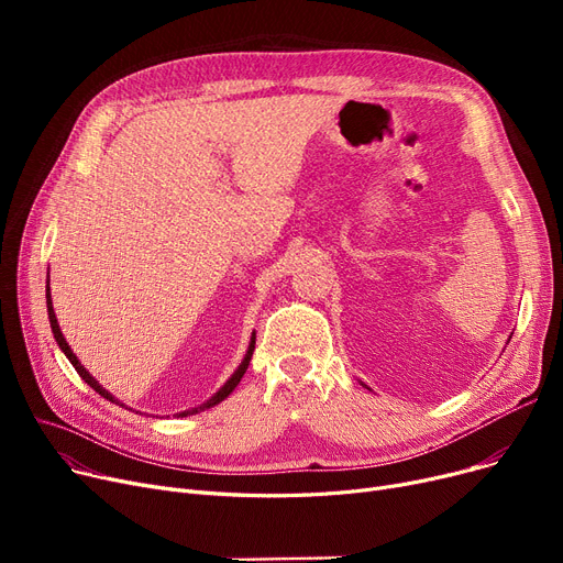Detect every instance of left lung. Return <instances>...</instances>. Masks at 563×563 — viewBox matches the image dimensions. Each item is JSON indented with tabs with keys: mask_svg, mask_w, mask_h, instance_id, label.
<instances>
[{
	"mask_svg": "<svg viewBox=\"0 0 563 563\" xmlns=\"http://www.w3.org/2000/svg\"><path fill=\"white\" fill-rule=\"evenodd\" d=\"M361 386H365V383H361ZM365 388H367V386H365ZM367 390H369V388H367Z\"/></svg>",
	"mask_w": 563,
	"mask_h": 563,
	"instance_id": "1",
	"label": "left lung"
}]
</instances>
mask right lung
<instances>
[{
    "label": "right lung",
    "mask_w": 563,
    "mask_h": 563,
    "mask_svg": "<svg viewBox=\"0 0 563 563\" xmlns=\"http://www.w3.org/2000/svg\"><path fill=\"white\" fill-rule=\"evenodd\" d=\"M45 299H47V317H49V327H52V333H54V340H56V344H58V349H62L64 353H66V358L70 361V365L77 369V374L88 383V386H91L100 397H104V399H109L111 404H118V399L109 393V390H104L100 383L86 372V367L77 361V356L73 353V349H70V344L66 342V338H64V333H62V329H58V321H56V314H54V308H52V294H49V276H47V285H45ZM253 349H255V333L251 335V342H249V349H246V356H244V361L240 363V367H236L234 372H232V376L223 383V386L207 399V401H202L200 406H196V408H191V410H183L180 416L183 418H187V416H196V412H200V410H207V408H212V406H217V404H221L234 388H236V383L242 380V376L246 374V369H249V363H251V356H253ZM123 406V404H121Z\"/></svg>",
    "instance_id": "1"
}]
</instances>
